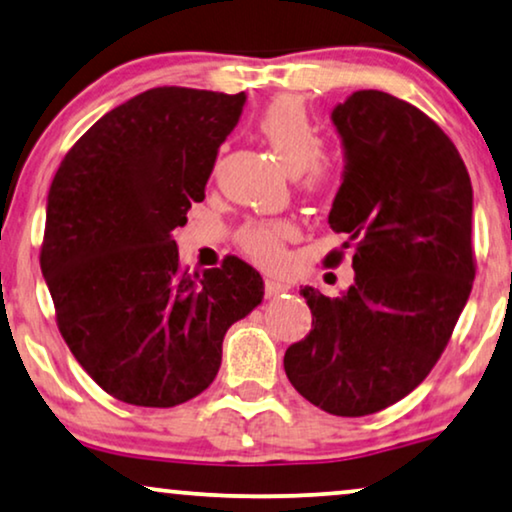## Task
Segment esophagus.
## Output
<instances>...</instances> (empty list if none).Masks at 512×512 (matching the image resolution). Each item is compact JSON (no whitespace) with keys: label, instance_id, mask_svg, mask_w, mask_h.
I'll return each instance as SVG.
<instances>
[{"label":"esophagus","instance_id":"1","mask_svg":"<svg viewBox=\"0 0 512 512\" xmlns=\"http://www.w3.org/2000/svg\"><path fill=\"white\" fill-rule=\"evenodd\" d=\"M287 290H290V285L280 283V280H276V278H266V280H264V292H266V297H278V294H283V292H287Z\"/></svg>","mask_w":512,"mask_h":512}]
</instances>
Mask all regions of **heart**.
Returning a JSON list of instances; mask_svg holds the SVG:
<instances>
[{"label": "heart", "instance_id": "b5f03b06", "mask_svg": "<svg viewBox=\"0 0 512 512\" xmlns=\"http://www.w3.org/2000/svg\"><path fill=\"white\" fill-rule=\"evenodd\" d=\"M257 129L269 141L283 167L299 176L304 190H325L334 178V162L322 153L325 141L320 129L299 99H273L259 115ZM294 232L297 229L287 220L250 222L239 232V246L255 262L273 264L283 255V243L292 239Z\"/></svg>", "mask_w": 512, "mask_h": 512}]
</instances>
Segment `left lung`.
<instances>
[{"mask_svg": "<svg viewBox=\"0 0 512 512\" xmlns=\"http://www.w3.org/2000/svg\"><path fill=\"white\" fill-rule=\"evenodd\" d=\"M331 120L345 171L329 227L355 253V285L336 299L301 290L313 325L285 373L313 406L362 417L413 392L450 341L475 278L473 190L450 136L403 99L352 92Z\"/></svg>", "mask_w": 512, "mask_h": 512, "instance_id": "obj_1", "label": "left lung"}]
</instances>
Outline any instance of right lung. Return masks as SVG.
<instances>
[{
    "mask_svg": "<svg viewBox=\"0 0 512 512\" xmlns=\"http://www.w3.org/2000/svg\"><path fill=\"white\" fill-rule=\"evenodd\" d=\"M246 95L164 85L99 118L50 183L41 271L57 329L111 397L190 401L218 376L222 338L262 301V276L229 255L190 273L171 232L204 201Z\"/></svg>",
    "mask_w": 512,
    "mask_h": 512,
    "instance_id": "1",
    "label": "right lung"
}]
</instances>
